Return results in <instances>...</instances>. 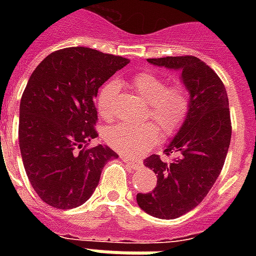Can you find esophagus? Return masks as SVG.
I'll return each instance as SVG.
<instances>
[{
    "label": "esophagus",
    "mask_w": 256,
    "mask_h": 256,
    "mask_svg": "<svg viewBox=\"0 0 256 256\" xmlns=\"http://www.w3.org/2000/svg\"><path fill=\"white\" fill-rule=\"evenodd\" d=\"M128 167H132V168H140L141 167V162L138 160H132V159H128V158H120Z\"/></svg>",
    "instance_id": "1"
}]
</instances>
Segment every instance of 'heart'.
<instances>
[{
  "label": "heart",
  "mask_w": 256,
  "mask_h": 256,
  "mask_svg": "<svg viewBox=\"0 0 256 256\" xmlns=\"http://www.w3.org/2000/svg\"><path fill=\"white\" fill-rule=\"evenodd\" d=\"M137 94L148 102L146 119L155 122L160 128L163 137H172L181 128L189 114V93L181 82L167 84L166 79L155 72L136 74L132 80ZM120 84L112 79L97 94V111L106 120L116 116V96ZM159 128L154 123L133 126L119 123L106 130V141L108 145L123 155L137 156L159 141Z\"/></svg>",
  "instance_id": "heart-1"
}]
</instances>
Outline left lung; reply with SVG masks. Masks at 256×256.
<instances>
[{
  "instance_id": "obj_1",
  "label": "left lung",
  "mask_w": 256,
  "mask_h": 256,
  "mask_svg": "<svg viewBox=\"0 0 256 256\" xmlns=\"http://www.w3.org/2000/svg\"><path fill=\"white\" fill-rule=\"evenodd\" d=\"M148 63L181 71L190 96L188 116L164 150L177 158H146L144 164L158 174V184L152 192L137 194L146 214L174 220L202 203L220 174L232 137L229 100L220 76L200 58L168 56L148 58Z\"/></svg>"
}]
</instances>
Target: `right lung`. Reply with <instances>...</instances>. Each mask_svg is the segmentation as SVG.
Instances as JSON below:
<instances>
[{
	"label": "right lung",
	"mask_w": 256,
	"mask_h": 256,
	"mask_svg": "<svg viewBox=\"0 0 256 256\" xmlns=\"http://www.w3.org/2000/svg\"><path fill=\"white\" fill-rule=\"evenodd\" d=\"M128 64L90 48H64L31 74L20 101V154L31 186L49 206L84 204L106 162L118 158L106 145H88L98 136L93 101L98 88Z\"/></svg>",
	"instance_id": "1"
}]
</instances>
